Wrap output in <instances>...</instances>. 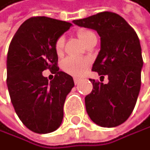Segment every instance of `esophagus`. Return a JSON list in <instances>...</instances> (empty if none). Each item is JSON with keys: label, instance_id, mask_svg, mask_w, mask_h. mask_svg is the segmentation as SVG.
I'll return each instance as SVG.
<instances>
[{"label": "esophagus", "instance_id": "obj_1", "mask_svg": "<svg viewBox=\"0 0 150 150\" xmlns=\"http://www.w3.org/2000/svg\"><path fill=\"white\" fill-rule=\"evenodd\" d=\"M74 84H76V85H77V84H79V82L81 81V78H79V77H74Z\"/></svg>", "mask_w": 150, "mask_h": 150}]
</instances>
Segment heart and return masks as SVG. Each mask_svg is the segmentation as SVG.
<instances>
[{
  "mask_svg": "<svg viewBox=\"0 0 150 150\" xmlns=\"http://www.w3.org/2000/svg\"><path fill=\"white\" fill-rule=\"evenodd\" d=\"M78 37L84 44H87L92 38L96 37L95 33L88 30H82L77 33ZM65 45L64 36H59L55 43V50L58 55H60L63 52ZM88 67V62L85 59H79L74 57H68L62 62V69L65 73L71 74L73 76H81L87 71Z\"/></svg>",
  "mask_w": 150,
  "mask_h": 150,
  "instance_id": "1",
  "label": "heart"
}]
</instances>
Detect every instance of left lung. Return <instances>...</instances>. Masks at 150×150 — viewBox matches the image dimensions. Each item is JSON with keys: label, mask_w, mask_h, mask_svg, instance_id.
Instances as JSON below:
<instances>
[{"label": "left lung", "mask_w": 150, "mask_h": 150, "mask_svg": "<svg viewBox=\"0 0 150 150\" xmlns=\"http://www.w3.org/2000/svg\"><path fill=\"white\" fill-rule=\"evenodd\" d=\"M74 23L97 30L101 50L91 70L109 80L103 84L90 79L93 88L85 97L88 115L102 127L119 126L131 116L140 91L143 58L138 36L113 12H101Z\"/></svg>", "instance_id": "left-lung-1"}]
</instances>
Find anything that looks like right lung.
I'll list each match as a JSON object with an SVG mask.
<instances>
[{"mask_svg": "<svg viewBox=\"0 0 150 150\" xmlns=\"http://www.w3.org/2000/svg\"><path fill=\"white\" fill-rule=\"evenodd\" d=\"M72 23L47 16H33L22 23L7 53V87L19 120L36 134H48L62 124L63 105L74 83L59 71L56 40ZM55 74L48 82L42 72Z\"/></svg>", "mask_w": 150, "mask_h": 150, "instance_id": "1", "label": "right lung"}]
</instances>
